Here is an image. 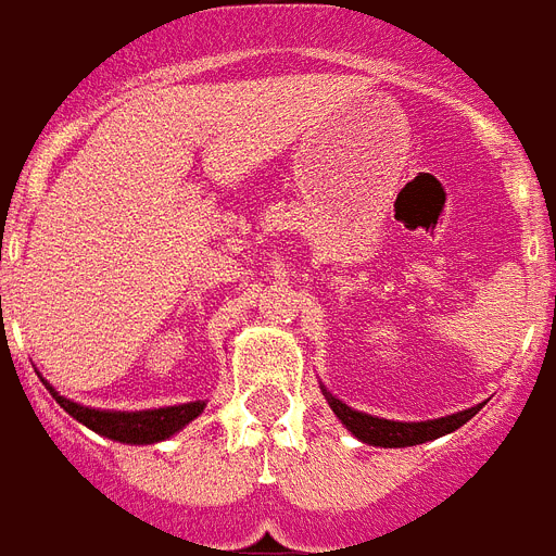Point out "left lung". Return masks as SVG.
Segmentation results:
<instances>
[{
  "instance_id": "obj_1",
  "label": "left lung",
  "mask_w": 556,
  "mask_h": 556,
  "mask_svg": "<svg viewBox=\"0 0 556 556\" xmlns=\"http://www.w3.org/2000/svg\"><path fill=\"white\" fill-rule=\"evenodd\" d=\"M321 393L327 399V404L332 407V413L339 416L341 425L353 433L358 442L372 447H410L421 445V442H433V439L445 437V433H454L456 428H462L465 421L473 419L482 404L477 407H468V410L451 413V416H442V419H428V421H396V419H381V416H370V413L353 410L348 404L336 399L330 390L321 384Z\"/></svg>"
}]
</instances>
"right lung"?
Masks as SVG:
<instances>
[{"label":"right lung","instance_id":"1","mask_svg":"<svg viewBox=\"0 0 556 556\" xmlns=\"http://www.w3.org/2000/svg\"><path fill=\"white\" fill-rule=\"evenodd\" d=\"M51 396L56 399L62 410L74 416L79 425H86L94 433L123 445H154L163 439L175 437L177 430H184L189 421H194L203 413L206 402H186L172 404V407H152V410H100V407H86V404L71 402V399L60 396L53 384L42 379Z\"/></svg>","mask_w":556,"mask_h":556}]
</instances>
